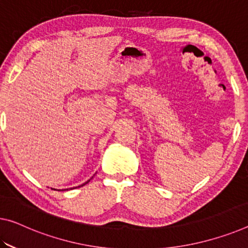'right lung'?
I'll return each instance as SVG.
<instances>
[{
    "instance_id": "obj_1",
    "label": "right lung",
    "mask_w": 248,
    "mask_h": 248,
    "mask_svg": "<svg viewBox=\"0 0 248 248\" xmlns=\"http://www.w3.org/2000/svg\"><path fill=\"white\" fill-rule=\"evenodd\" d=\"M87 182H89V181H87ZM87 182H86V183H87ZM86 183H85V184H86Z\"/></svg>"
}]
</instances>
